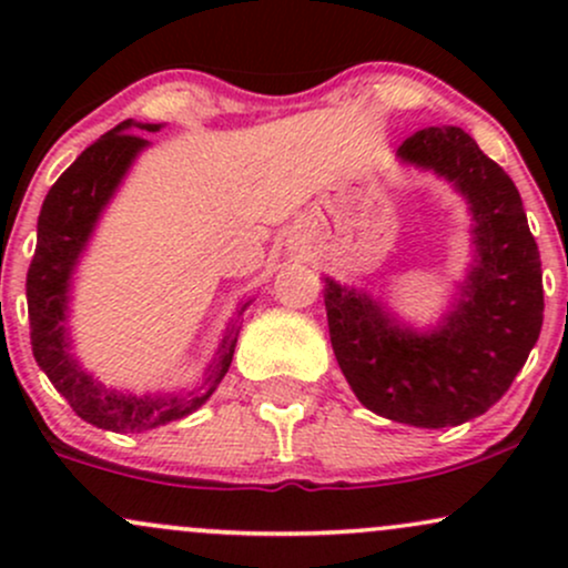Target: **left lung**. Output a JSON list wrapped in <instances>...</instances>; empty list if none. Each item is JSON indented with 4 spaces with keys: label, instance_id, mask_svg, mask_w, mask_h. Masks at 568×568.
Masks as SVG:
<instances>
[{
    "label": "left lung",
    "instance_id": "1",
    "mask_svg": "<svg viewBox=\"0 0 568 568\" xmlns=\"http://www.w3.org/2000/svg\"><path fill=\"white\" fill-rule=\"evenodd\" d=\"M470 211L473 264L435 328L403 323L379 298L325 280L331 347L368 410L410 427H456L510 389L542 331V262L518 189L459 128H427L397 149Z\"/></svg>",
    "mask_w": 568,
    "mask_h": 568
}]
</instances>
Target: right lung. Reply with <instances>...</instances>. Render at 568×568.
<instances>
[{"mask_svg": "<svg viewBox=\"0 0 568 568\" xmlns=\"http://www.w3.org/2000/svg\"><path fill=\"white\" fill-rule=\"evenodd\" d=\"M162 125L125 120L109 130L77 158L61 179L50 186L37 221V251L26 277V302H29L31 349L37 366L48 374L53 387L69 400L77 416L88 425L112 429V433H143L168 422L184 419L207 400L226 371L232 366L234 344L240 334V315L251 302L240 304L237 317L226 325L216 357L205 368L197 387L184 393H154L135 395L109 389L82 368L71 352V336L67 328L71 280L88 251L98 221L112 202L133 162L149 141L139 135L141 130L158 133Z\"/></svg>", "mask_w": 568, "mask_h": 568, "instance_id": "right-lung-1", "label": "right lung"}]
</instances>
